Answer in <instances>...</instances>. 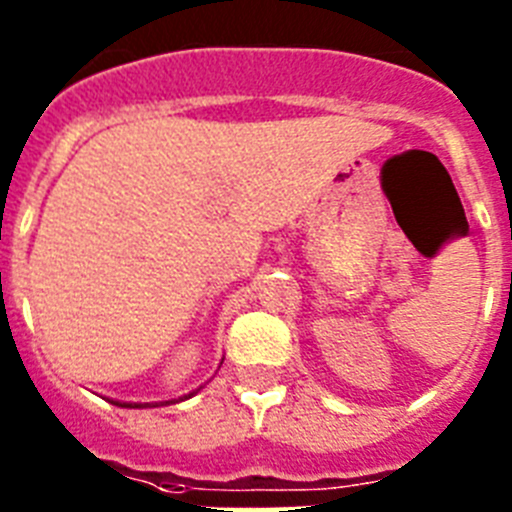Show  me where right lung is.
<instances>
[{
  "label": "right lung",
  "instance_id": "right-lung-1",
  "mask_svg": "<svg viewBox=\"0 0 512 512\" xmlns=\"http://www.w3.org/2000/svg\"><path fill=\"white\" fill-rule=\"evenodd\" d=\"M115 405H120V408H148V405H140V402H115ZM153 408H156V405H153Z\"/></svg>",
  "mask_w": 512,
  "mask_h": 512
}]
</instances>
